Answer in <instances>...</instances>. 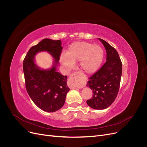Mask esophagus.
Returning <instances> with one entry per match:
<instances>
[{"label": "esophagus", "mask_w": 147, "mask_h": 147, "mask_svg": "<svg viewBox=\"0 0 147 147\" xmlns=\"http://www.w3.org/2000/svg\"><path fill=\"white\" fill-rule=\"evenodd\" d=\"M76 77H77V73L76 72L70 74L68 79V86L69 88L73 89L77 87L79 88V86L78 85V84L76 83Z\"/></svg>", "instance_id": "obj_1"}]
</instances>
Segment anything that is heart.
I'll return each instance as SVG.
<instances>
[{
	"label": "heart",
	"mask_w": 147,
	"mask_h": 147,
	"mask_svg": "<svg viewBox=\"0 0 147 147\" xmlns=\"http://www.w3.org/2000/svg\"><path fill=\"white\" fill-rule=\"evenodd\" d=\"M103 58L104 51L100 46L85 41H78L69 46L65 55L61 57V61L68 68H71L74 62L79 61L82 71L91 74L99 68Z\"/></svg>",
	"instance_id": "heart-1"
}]
</instances>
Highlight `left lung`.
Returning <instances> with one entry per match:
<instances>
[{
	"instance_id": "obj_1",
	"label": "left lung",
	"mask_w": 147,
	"mask_h": 147,
	"mask_svg": "<svg viewBox=\"0 0 147 147\" xmlns=\"http://www.w3.org/2000/svg\"><path fill=\"white\" fill-rule=\"evenodd\" d=\"M99 40L106 50V62L88 78L86 85L91 89L93 94L86 103L93 109L101 110L110 106L117 96L122 74V62L115 49L105 40Z\"/></svg>"
}]
</instances>
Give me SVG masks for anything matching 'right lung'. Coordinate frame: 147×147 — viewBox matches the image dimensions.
I'll return each instance as SVG.
<instances>
[{
	"mask_svg": "<svg viewBox=\"0 0 147 147\" xmlns=\"http://www.w3.org/2000/svg\"><path fill=\"white\" fill-rule=\"evenodd\" d=\"M63 47L61 40L48 38L32 47L23 62L25 86L29 97L41 110L53 112L63 106L69 88L67 84V76L56 71ZM47 51L55 59L54 67L41 70L34 63V56L39 51Z\"/></svg>",
	"mask_w": 147,
	"mask_h": 147,
	"instance_id": "obj_1",
	"label": "right lung"
}]
</instances>
